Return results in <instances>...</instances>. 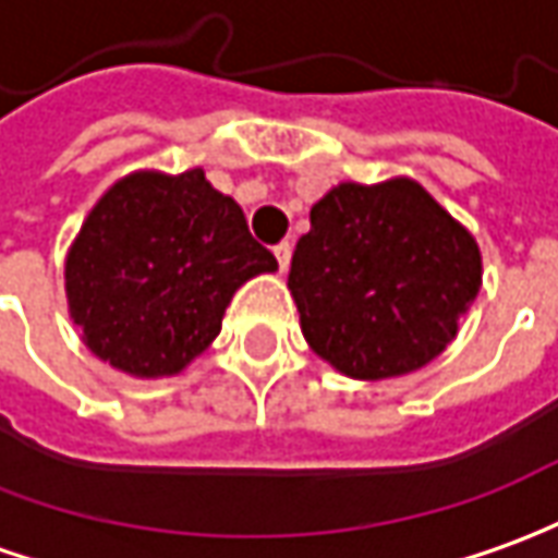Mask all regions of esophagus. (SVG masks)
<instances>
[{
    "mask_svg": "<svg viewBox=\"0 0 558 558\" xmlns=\"http://www.w3.org/2000/svg\"><path fill=\"white\" fill-rule=\"evenodd\" d=\"M290 256H293V247H290L287 241L275 244V259H278L280 271H287V268H290Z\"/></svg>",
    "mask_w": 558,
    "mask_h": 558,
    "instance_id": "esophagus-1",
    "label": "esophagus"
}]
</instances>
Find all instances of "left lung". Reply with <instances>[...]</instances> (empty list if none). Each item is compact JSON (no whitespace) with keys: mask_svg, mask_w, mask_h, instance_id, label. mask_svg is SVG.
I'll use <instances>...</instances> for the list:
<instances>
[{"mask_svg":"<svg viewBox=\"0 0 558 558\" xmlns=\"http://www.w3.org/2000/svg\"><path fill=\"white\" fill-rule=\"evenodd\" d=\"M480 280L476 241L412 180L336 185L311 207L290 265L305 339L351 378L430 363Z\"/></svg>","mask_w":558,"mask_h":558,"instance_id":"obj_1","label":"left lung"}]
</instances>
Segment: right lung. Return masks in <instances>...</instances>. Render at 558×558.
<instances>
[{"label": "right lung", "mask_w": 558, "mask_h": 558, "mask_svg": "<svg viewBox=\"0 0 558 558\" xmlns=\"http://www.w3.org/2000/svg\"><path fill=\"white\" fill-rule=\"evenodd\" d=\"M275 268L244 210L204 170L134 173L106 192L72 244L70 314L116 369L180 373L219 336L231 293Z\"/></svg>", "instance_id": "add662e5"}]
</instances>
